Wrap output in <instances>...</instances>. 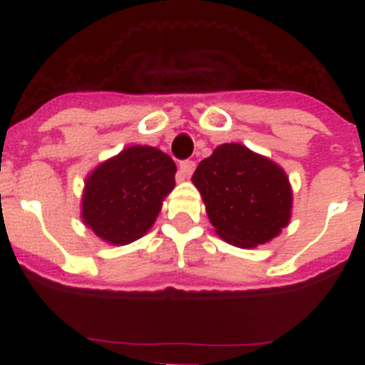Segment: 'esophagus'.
<instances>
[{
    "mask_svg": "<svg viewBox=\"0 0 365 365\" xmlns=\"http://www.w3.org/2000/svg\"><path fill=\"white\" fill-rule=\"evenodd\" d=\"M193 170H195V163H193V160H182V163L179 164V173H177V177H179V180L188 179L193 173Z\"/></svg>",
    "mask_w": 365,
    "mask_h": 365,
    "instance_id": "obj_1",
    "label": "esophagus"
}]
</instances>
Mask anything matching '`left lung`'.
Instances as JSON below:
<instances>
[{
    "label": "left lung",
    "instance_id": "left-lung-1",
    "mask_svg": "<svg viewBox=\"0 0 365 365\" xmlns=\"http://www.w3.org/2000/svg\"><path fill=\"white\" fill-rule=\"evenodd\" d=\"M192 182L219 237L235 247L269 243L291 221L292 188L285 170L243 144L215 148L199 163Z\"/></svg>",
    "mask_w": 365,
    "mask_h": 365
}]
</instances>
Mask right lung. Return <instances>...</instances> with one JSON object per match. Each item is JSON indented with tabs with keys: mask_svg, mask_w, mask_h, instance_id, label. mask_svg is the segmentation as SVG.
Listing matches in <instances>:
<instances>
[{
	"mask_svg": "<svg viewBox=\"0 0 365 365\" xmlns=\"http://www.w3.org/2000/svg\"><path fill=\"white\" fill-rule=\"evenodd\" d=\"M175 172L172 157L157 148H125L86 177L80 212L83 225L109 245L140 240L175 188Z\"/></svg>",
	"mask_w": 365,
	"mask_h": 365,
	"instance_id": "obj_1",
	"label": "right lung"
}]
</instances>
